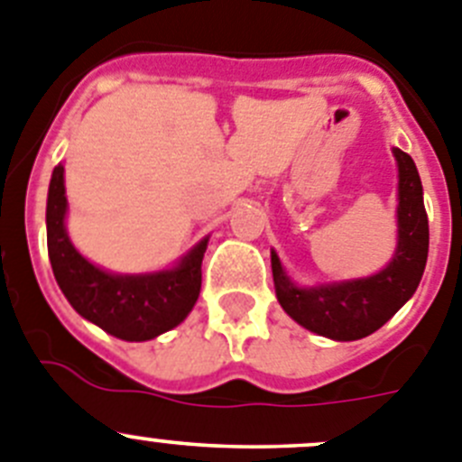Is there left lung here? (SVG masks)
I'll use <instances>...</instances> for the list:
<instances>
[{
	"mask_svg": "<svg viewBox=\"0 0 462 462\" xmlns=\"http://www.w3.org/2000/svg\"><path fill=\"white\" fill-rule=\"evenodd\" d=\"M394 157L399 163V245L381 273L300 290L284 275L278 255L271 253L280 305L312 333L337 342L367 337L390 321L401 305L415 294L429 257V217L415 162L399 148H394Z\"/></svg>",
	"mask_w": 462,
	"mask_h": 462,
	"instance_id": "left-lung-1",
	"label": "left lung"
}]
</instances>
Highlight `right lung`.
<instances>
[{
    "instance_id": "right-lung-1",
    "label": "right lung",
    "mask_w": 462,
    "mask_h": 462,
    "mask_svg": "<svg viewBox=\"0 0 462 462\" xmlns=\"http://www.w3.org/2000/svg\"><path fill=\"white\" fill-rule=\"evenodd\" d=\"M63 166L54 168L47 193V253L54 278L84 319L127 342H145L175 328L196 305L202 282L207 239L172 271L150 275H114L86 262L70 244Z\"/></svg>"
}]
</instances>
